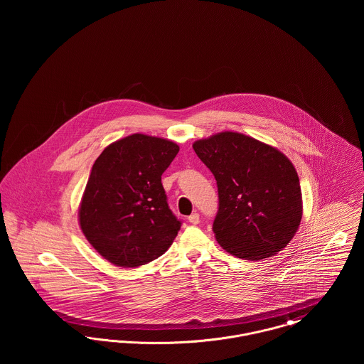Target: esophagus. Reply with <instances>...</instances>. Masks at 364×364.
Segmentation results:
<instances>
[{
  "instance_id": "34e87169",
  "label": "esophagus",
  "mask_w": 364,
  "mask_h": 364,
  "mask_svg": "<svg viewBox=\"0 0 364 364\" xmlns=\"http://www.w3.org/2000/svg\"><path fill=\"white\" fill-rule=\"evenodd\" d=\"M188 221H190L192 225H198L199 221H200V220H199V214H198V213H192L190 217H188Z\"/></svg>"
}]
</instances>
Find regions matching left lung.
<instances>
[{
    "mask_svg": "<svg viewBox=\"0 0 364 364\" xmlns=\"http://www.w3.org/2000/svg\"><path fill=\"white\" fill-rule=\"evenodd\" d=\"M192 147L217 181L220 202L213 232L218 244L247 260L284 250L303 215L299 176L288 156L230 131L196 140Z\"/></svg>",
    "mask_w": 364,
    "mask_h": 364,
    "instance_id": "1",
    "label": "left lung"
}]
</instances>
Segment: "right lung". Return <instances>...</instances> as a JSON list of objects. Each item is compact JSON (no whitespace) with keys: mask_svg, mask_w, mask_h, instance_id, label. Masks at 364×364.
<instances>
[{"mask_svg":"<svg viewBox=\"0 0 364 364\" xmlns=\"http://www.w3.org/2000/svg\"><path fill=\"white\" fill-rule=\"evenodd\" d=\"M178 146L134 134L109 144L92 165L79 208V224L100 255L120 267L161 257L181 221L168 206L161 176Z\"/></svg>","mask_w":364,"mask_h":364,"instance_id":"1","label":"right lung"}]
</instances>
